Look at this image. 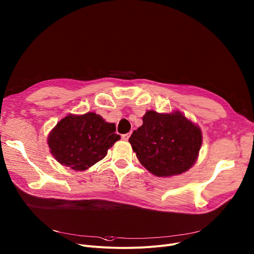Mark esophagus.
Masks as SVG:
<instances>
[{
    "instance_id": "obj_1",
    "label": "esophagus",
    "mask_w": 254,
    "mask_h": 254,
    "mask_svg": "<svg viewBox=\"0 0 254 254\" xmlns=\"http://www.w3.org/2000/svg\"><path fill=\"white\" fill-rule=\"evenodd\" d=\"M129 135H130V132H127V133L123 134V135H122V136H123V140L127 141V140H128V137H129Z\"/></svg>"
}]
</instances>
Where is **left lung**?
<instances>
[{"instance_id":"obj_1","label":"left lung","mask_w":254,"mask_h":254,"mask_svg":"<svg viewBox=\"0 0 254 254\" xmlns=\"http://www.w3.org/2000/svg\"><path fill=\"white\" fill-rule=\"evenodd\" d=\"M201 141L199 127L181 112L153 110L146 112L143 125L128 139L141 164L159 177L188 171L195 162Z\"/></svg>"}]
</instances>
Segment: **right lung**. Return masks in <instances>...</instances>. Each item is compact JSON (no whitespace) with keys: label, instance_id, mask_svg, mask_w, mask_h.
<instances>
[{"label":"right lung","instance_id":"add662e5","mask_svg":"<svg viewBox=\"0 0 254 254\" xmlns=\"http://www.w3.org/2000/svg\"><path fill=\"white\" fill-rule=\"evenodd\" d=\"M119 140L121 135L115 133L114 124L88 112L70 114L60 121L49 135V147L62 165L83 171L103 159Z\"/></svg>","mask_w":254,"mask_h":254}]
</instances>
